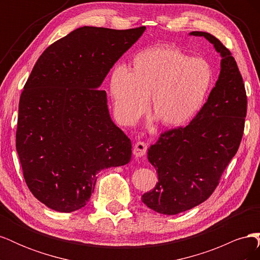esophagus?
<instances>
[{
  "label": "esophagus",
  "mask_w": 260,
  "mask_h": 260,
  "mask_svg": "<svg viewBox=\"0 0 260 260\" xmlns=\"http://www.w3.org/2000/svg\"><path fill=\"white\" fill-rule=\"evenodd\" d=\"M146 148H147L146 143L142 142V141H139V142L136 143L135 148H133V154H135V156L139 158V157H142L146 153Z\"/></svg>",
  "instance_id": "34e87169"
}]
</instances>
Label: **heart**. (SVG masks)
Instances as JSON below:
<instances>
[{"instance_id":"1","label":"heart","mask_w":260,"mask_h":260,"mask_svg":"<svg viewBox=\"0 0 260 260\" xmlns=\"http://www.w3.org/2000/svg\"><path fill=\"white\" fill-rule=\"evenodd\" d=\"M210 62L176 46H153L136 53L128 68L116 66L109 80L114 111L123 124L149 113L165 128L177 129L200 113L211 91Z\"/></svg>"}]
</instances>
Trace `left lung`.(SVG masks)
<instances>
[{"label":"left lung","mask_w":260,"mask_h":260,"mask_svg":"<svg viewBox=\"0 0 260 260\" xmlns=\"http://www.w3.org/2000/svg\"><path fill=\"white\" fill-rule=\"evenodd\" d=\"M204 37L220 55V74L200 113L184 128L160 135L147 149L158 182L142 202L164 215H177L205 202L215 191L225 167L240 146L247 98L231 52L208 32Z\"/></svg>","instance_id":"1"}]
</instances>
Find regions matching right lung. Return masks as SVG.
Here are the masks:
<instances>
[{"label":"right lung","mask_w":260,"mask_h":260,"mask_svg":"<svg viewBox=\"0 0 260 260\" xmlns=\"http://www.w3.org/2000/svg\"><path fill=\"white\" fill-rule=\"evenodd\" d=\"M144 31L84 26L37 60L19 100L16 149L30 192L46 207L81 209L99 171L130 161L131 141L100 86Z\"/></svg>","instance_id":"add662e5"}]
</instances>
